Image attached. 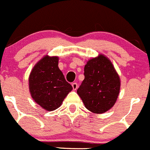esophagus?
I'll use <instances>...</instances> for the list:
<instances>
[{
    "label": "esophagus",
    "instance_id": "obj_1",
    "mask_svg": "<svg viewBox=\"0 0 150 150\" xmlns=\"http://www.w3.org/2000/svg\"><path fill=\"white\" fill-rule=\"evenodd\" d=\"M72 87H73L74 90H76L77 88H78V84L76 82L72 83Z\"/></svg>",
    "mask_w": 150,
    "mask_h": 150
}]
</instances>
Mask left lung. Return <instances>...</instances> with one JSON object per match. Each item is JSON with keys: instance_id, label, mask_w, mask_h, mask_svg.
Instances as JSON below:
<instances>
[{"instance_id": "obj_1", "label": "left lung", "mask_w": 150, "mask_h": 150, "mask_svg": "<svg viewBox=\"0 0 150 150\" xmlns=\"http://www.w3.org/2000/svg\"><path fill=\"white\" fill-rule=\"evenodd\" d=\"M84 75L77 94L85 107L95 114L109 111L116 103L120 90V79L112 62L99 54L87 61Z\"/></svg>"}]
</instances>
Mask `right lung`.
I'll use <instances>...</instances> for the list:
<instances>
[{
  "instance_id": "1",
  "label": "right lung",
  "mask_w": 150,
  "mask_h": 150,
  "mask_svg": "<svg viewBox=\"0 0 150 150\" xmlns=\"http://www.w3.org/2000/svg\"><path fill=\"white\" fill-rule=\"evenodd\" d=\"M58 60L57 56H44L34 66L29 76L31 97L49 112L60 107L72 90V86L59 69Z\"/></svg>"
}]
</instances>
